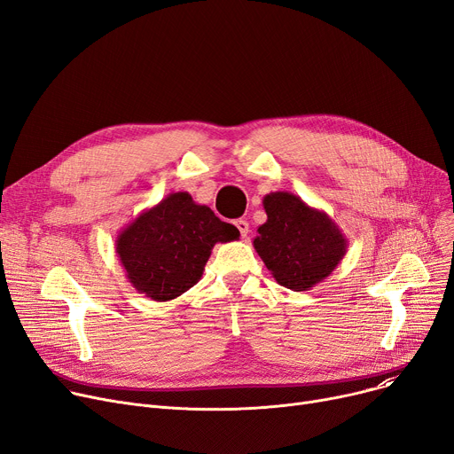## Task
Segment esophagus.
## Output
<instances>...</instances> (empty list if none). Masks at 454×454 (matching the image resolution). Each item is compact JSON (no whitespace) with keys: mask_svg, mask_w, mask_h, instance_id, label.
I'll return each instance as SVG.
<instances>
[{"mask_svg":"<svg viewBox=\"0 0 454 454\" xmlns=\"http://www.w3.org/2000/svg\"><path fill=\"white\" fill-rule=\"evenodd\" d=\"M235 226H237V230H239V233H241L243 237H247V235H248V231H250V224H248V221H245V219H237V221H235Z\"/></svg>","mask_w":454,"mask_h":454,"instance_id":"esophagus-1","label":"esophagus"}]
</instances>
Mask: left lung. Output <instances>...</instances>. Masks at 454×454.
Returning <instances> with one entry per match:
<instances>
[{
  "instance_id": "left-lung-1",
  "label": "left lung",
  "mask_w": 454,
  "mask_h": 454,
  "mask_svg": "<svg viewBox=\"0 0 454 454\" xmlns=\"http://www.w3.org/2000/svg\"><path fill=\"white\" fill-rule=\"evenodd\" d=\"M263 207L267 223L257 228L254 248L281 287L309 291L339 267L348 239L325 211L289 191L269 193Z\"/></svg>"
}]
</instances>
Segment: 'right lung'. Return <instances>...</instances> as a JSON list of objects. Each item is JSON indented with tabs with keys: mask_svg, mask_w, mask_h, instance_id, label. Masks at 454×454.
I'll use <instances>...</instances> for the list:
<instances>
[{
	"mask_svg": "<svg viewBox=\"0 0 454 454\" xmlns=\"http://www.w3.org/2000/svg\"><path fill=\"white\" fill-rule=\"evenodd\" d=\"M235 239L239 230L178 191L119 231L115 252L139 294L169 301L199 283L215 245Z\"/></svg>",
	"mask_w": 454,
	"mask_h": 454,
	"instance_id": "add662e5",
	"label": "right lung"
}]
</instances>
